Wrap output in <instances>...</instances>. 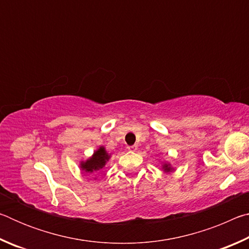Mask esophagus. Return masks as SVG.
I'll use <instances>...</instances> for the list:
<instances>
[{
    "mask_svg": "<svg viewBox=\"0 0 249 249\" xmlns=\"http://www.w3.org/2000/svg\"><path fill=\"white\" fill-rule=\"evenodd\" d=\"M127 149L129 151H136L137 150V146L136 145H133V146H128Z\"/></svg>",
    "mask_w": 249,
    "mask_h": 249,
    "instance_id": "obj_1",
    "label": "esophagus"
}]
</instances>
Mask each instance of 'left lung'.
I'll use <instances>...</instances> for the list:
<instances>
[{
	"instance_id": "obj_1",
	"label": "left lung",
	"mask_w": 249,
	"mask_h": 249,
	"mask_svg": "<svg viewBox=\"0 0 249 249\" xmlns=\"http://www.w3.org/2000/svg\"><path fill=\"white\" fill-rule=\"evenodd\" d=\"M161 169L163 172H166V174H170L175 170V168L171 166L170 162L168 161H161Z\"/></svg>"
}]
</instances>
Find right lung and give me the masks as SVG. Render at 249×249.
Listing matches in <instances>:
<instances>
[{
    "label": "right lung",
    "instance_id": "1",
    "mask_svg": "<svg viewBox=\"0 0 249 249\" xmlns=\"http://www.w3.org/2000/svg\"><path fill=\"white\" fill-rule=\"evenodd\" d=\"M109 158H111V154L107 153L104 146H100L91 157H89L87 160H81L80 161V170L87 175L95 174V172L103 169Z\"/></svg>",
    "mask_w": 249,
    "mask_h": 249
}]
</instances>
